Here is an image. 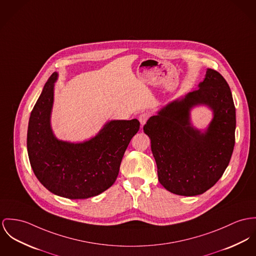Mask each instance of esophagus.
<instances>
[{"label":"esophagus","instance_id":"1","mask_svg":"<svg viewBox=\"0 0 256 256\" xmlns=\"http://www.w3.org/2000/svg\"><path fill=\"white\" fill-rule=\"evenodd\" d=\"M151 117V114L149 113V112H143V113H141L140 115H139V117H138V120H139V122H140V124H142V126H144L145 124H146V122L148 120V118Z\"/></svg>","mask_w":256,"mask_h":256}]
</instances>
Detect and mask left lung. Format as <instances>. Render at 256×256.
Returning <instances> with one entry per match:
<instances>
[{
	"instance_id": "8db88e82",
	"label": "left lung",
	"mask_w": 256,
	"mask_h": 256,
	"mask_svg": "<svg viewBox=\"0 0 256 256\" xmlns=\"http://www.w3.org/2000/svg\"><path fill=\"white\" fill-rule=\"evenodd\" d=\"M206 104L214 118L204 134L190 122V110ZM236 109L226 80L208 69L198 90L176 100L149 118L143 128L160 183L180 196L200 195L212 188L228 166L235 146Z\"/></svg>"
}]
</instances>
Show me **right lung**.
<instances>
[{"mask_svg": "<svg viewBox=\"0 0 256 256\" xmlns=\"http://www.w3.org/2000/svg\"><path fill=\"white\" fill-rule=\"evenodd\" d=\"M56 79L54 72L30 115L27 150L31 168L40 182L58 196L71 200L98 196L116 181L122 158L140 122L136 118L111 120L82 143L58 140L50 128Z\"/></svg>", "mask_w": 256, "mask_h": 256, "instance_id": "1", "label": "right lung"}]
</instances>
